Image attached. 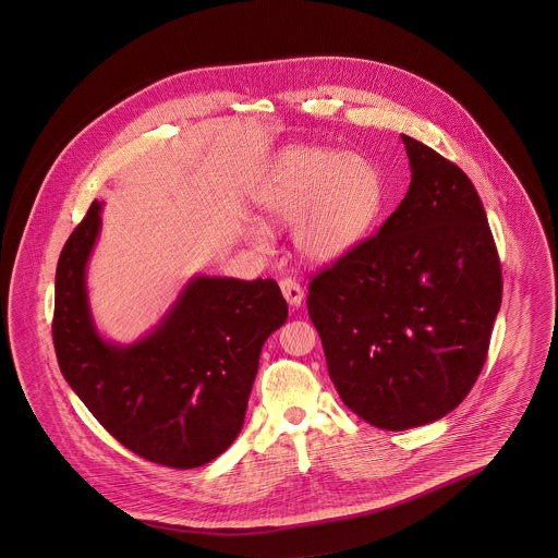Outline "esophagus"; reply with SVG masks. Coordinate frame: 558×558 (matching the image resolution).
<instances>
[{"label": "esophagus", "instance_id": "esophagus-1", "mask_svg": "<svg viewBox=\"0 0 558 558\" xmlns=\"http://www.w3.org/2000/svg\"><path fill=\"white\" fill-rule=\"evenodd\" d=\"M280 291H282L287 303H289L291 307H301V303H303V299H305V292H303L301 284H299L296 280H292V278L280 280Z\"/></svg>", "mask_w": 558, "mask_h": 558}]
</instances>
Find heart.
Masks as SVG:
<instances>
[{"label": "heart", "mask_w": 558, "mask_h": 558, "mask_svg": "<svg viewBox=\"0 0 558 558\" xmlns=\"http://www.w3.org/2000/svg\"><path fill=\"white\" fill-rule=\"evenodd\" d=\"M385 186L376 165L341 150L292 146L267 165L251 190L267 226L291 223L292 246L310 264H332L371 234ZM248 239L264 242L259 226Z\"/></svg>", "instance_id": "b5f03b06"}]
</instances>
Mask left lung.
Masks as SVG:
<instances>
[{"label": "left lung", "instance_id": "8db88e82", "mask_svg": "<svg viewBox=\"0 0 558 558\" xmlns=\"http://www.w3.org/2000/svg\"><path fill=\"white\" fill-rule=\"evenodd\" d=\"M412 180L376 236L310 284L328 374L366 423L428 425L469 396L502 303V269L466 173L403 135Z\"/></svg>", "mask_w": 558, "mask_h": 558}]
</instances>
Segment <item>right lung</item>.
<instances>
[{
    "label": "right lung",
    "instance_id": "add662e5",
    "mask_svg": "<svg viewBox=\"0 0 558 558\" xmlns=\"http://www.w3.org/2000/svg\"><path fill=\"white\" fill-rule=\"evenodd\" d=\"M100 213L94 201L56 267L60 372L128 450L171 469L203 466L239 437L262 347L289 305L274 280L198 274L144 337L112 343L98 332L87 296Z\"/></svg>",
    "mask_w": 558,
    "mask_h": 558
}]
</instances>
